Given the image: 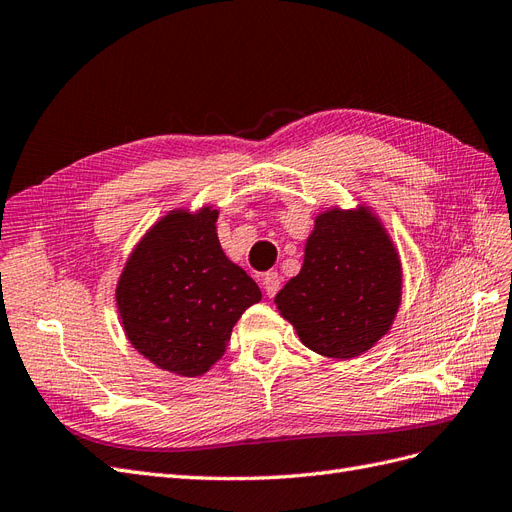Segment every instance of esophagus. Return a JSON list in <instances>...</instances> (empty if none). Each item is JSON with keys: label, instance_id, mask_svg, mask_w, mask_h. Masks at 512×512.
Returning a JSON list of instances; mask_svg holds the SVG:
<instances>
[{"label": "esophagus", "instance_id": "esophagus-1", "mask_svg": "<svg viewBox=\"0 0 512 512\" xmlns=\"http://www.w3.org/2000/svg\"><path fill=\"white\" fill-rule=\"evenodd\" d=\"M280 286H282V277L277 275L275 271H269V273L262 275V288H265L267 297H273V294L280 290Z\"/></svg>", "mask_w": 512, "mask_h": 512}]
</instances>
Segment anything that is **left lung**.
I'll return each mask as SVG.
<instances>
[{
	"mask_svg": "<svg viewBox=\"0 0 512 512\" xmlns=\"http://www.w3.org/2000/svg\"><path fill=\"white\" fill-rule=\"evenodd\" d=\"M401 303V262L367 207L316 218L299 275L275 305L301 342L331 359H352L389 333Z\"/></svg>",
	"mask_w": 512,
	"mask_h": 512,
	"instance_id": "1",
	"label": "left lung"
}]
</instances>
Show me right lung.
Returning a JSON list of instances; mask_svg holds the SVG:
<instances>
[{
	"label": "right lung",
	"instance_id": "add662e5",
	"mask_svg": "<svg viewBox=\"0 0 512 512\" xmlns=\"http://www.w3.org/2000/svg\"><path fill=\"white\" fill-rule=\"evenodd\" d=\"M218 209L170 211L134 247L117 282L130 344L160 369L203 376L222 359L235 322L262 299L222 250Z\"/></svg>",
	"mask_w": 512,
	"mask_h": 512
}]
</instances>
